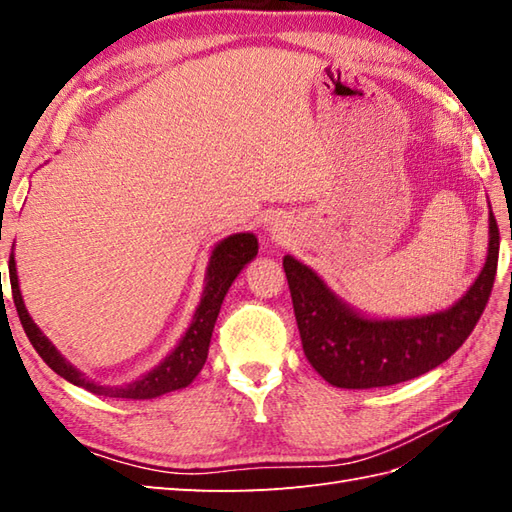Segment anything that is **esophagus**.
Returning a JSON list of instances; mask_svg holds the SVG:
<instances>
[{"mask_svg":"<svg viewBox=\"0 0 512 512\" xmlns=\"http://www.w3.org/2000/svg\"><path fill=\"white\" fill-rule=\"evenodd\" d=\"M284 231H286V228H284V224H281L279 220H275V222H270V224H268V233L273 235V237H279V235L284 233Z\"/></svg>","mask_w":512,"mask_h":512,"instance_id":"esophagus-1","label":"esophagus"}]
</instances>
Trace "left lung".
<instances>
[{
	"label": "left lung",
	"mask_w": 512,
	"mask_h": 512,
	"mask_svg": "<svg viewBox=\"0 0 512 512\" xmlns=\"http://www.w3.org/2000/svg\"><path fill=\"white\" fill-rule=\"evenodd\" d=\"M499 228L488 215V255L466 295L444 312L411 319H369L347 306L312 268L284 257L303 352L334 387L372 389L405 383L442 365L469 339L491 297Z\"/></svg>",
	"instance_id": "left-lung-1"
}]
</instances>
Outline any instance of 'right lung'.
<instances>
[{
	"label": "right lung",
	"instance_id": "add662e5",
	"mask_svg": "<svg viewBox=\"0 0 512 512\" xmlns=\"http://www.w3.org/2000/svg\"><path fill=\"white\" fill-rule=\"evenodd\" d=\"M255 255H257V237L253 233H235L231 237L222 239V242L213 248L209 268H206V277H204L206 286L202 292L200 306L193 314L189 330L184 332L180 343L176 345V350H173L165 361L156 365L145 376L134 380V383H127V385H101L96 383V380L81 374L70 361H65L57 347L43 336V332L37 328V323L30 319V314L24 306V299H21V292H19L13 253H10L8 275H10V290H13V301L19 314V321L24 325L26 336L30 339L32 347H35L37 354L46 361L50 369H54V372L68 380V383L88 389L96 396L147 400V398H156L162 394H169V391L187 387L193 383V378L200 374V369L206 363V356H209L211 334H213L217 314H220L226 292L231 288L235 277L242 273V268L250 262V259H255Z\"/></svg>",
	"mask_w": 512,
	"mask_h": 512
}]
</instances>
